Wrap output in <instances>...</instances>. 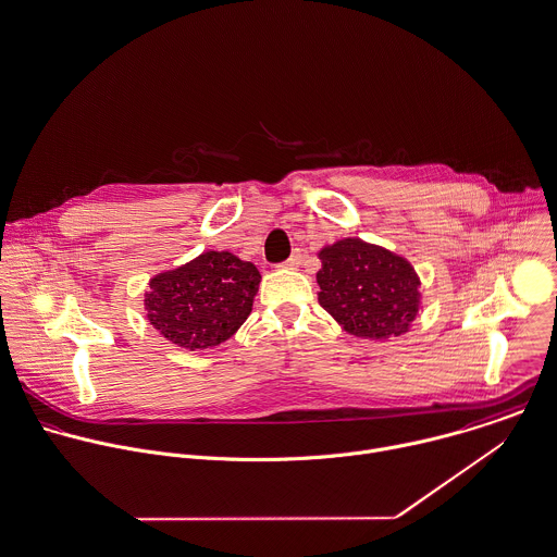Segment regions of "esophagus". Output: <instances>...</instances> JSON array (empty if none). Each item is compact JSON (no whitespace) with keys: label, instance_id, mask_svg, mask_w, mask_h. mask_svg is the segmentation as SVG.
<instances>
[{"label":"esophagus","instance_id":"esophagus-1","mask_svg":"<svg viewBox=\"0 0 557 557\" xmlns=\"http://www.w3.org/2000/svg\"><path fill=\"white\" fill-rule=\"evenodd\" d=\"M301 260H304L301 251H293V253H290V258H288L286 262H282V267H286V269H297V267L301 264Z\"/></svg>","mask_w":557,"mask_h":557}]
</instances>
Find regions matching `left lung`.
I'll return each mask as SVG.
<instances>
[{
	"instance_id": "obj_1",
	"label": "left lung",
	"mask_w": 557,
	"mask_h": 557,
	"mask_svg": "<svg viewBox=\"0 0 557 557\" xmlns=\"http://www.w3.org/2000/svg\"><path fill=\"white\" fill-rule=\"evenodd\" d=\"M319 256V301L344 332L387 339L409 330L420 310V280L405 258L359 238L337 240Z\"/></svg>"
}]
</instances>
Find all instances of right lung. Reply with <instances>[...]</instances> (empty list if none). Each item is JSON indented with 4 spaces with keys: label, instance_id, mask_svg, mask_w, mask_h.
I'll use <instances>...</instances> for the list:
<instances>
[{
    "label": "right lung",
    "instance_id": "obj_1",
    "mask_svg": "<svg viewBox=\"0 0 557 557\" xmlns=\"http://www.w3.org/2000/svg\"><path fill=\"white\" fill-rule=\"evenodd\" d=\"M260 273L230 251H207L150 280L148 321L170 342L189 350L218 346L251 312Z\"/></svg>",
    "mask_w": 557,
    "mask_h": 557
}]
</instances>
